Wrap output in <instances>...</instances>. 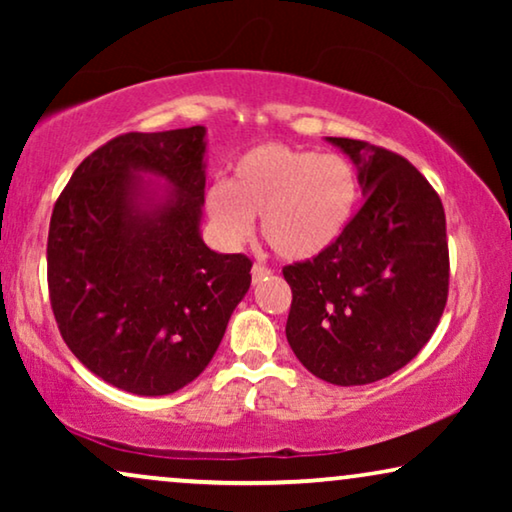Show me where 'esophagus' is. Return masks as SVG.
I'll return each instance as SVG.
<instances>
[{
  "label": "esophagus",
  "mask_w": 512,
  "mask_h": 512,
  "mask_svg": "<svg viewBox=\"0 0 512 512\" xmlns=\"http://www.w3.org/2000/svg\"><path fill=\"white\" fill-rule=\"evenodd\" d=\"M268 275H272V270L268 268V265L256 263L254 268H251V277H254V282H261V279H263V277H268Z\"/></svg>",
  "instance_id": "1"
}]
</instances>
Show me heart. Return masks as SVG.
<instances>
[{
	"label": "heart",
	"instance_id": "b5f03b06",
	"mask_svg": "<svg viewBox=\"0 0 512 512\" xmlns=\"http://www.w3.org/2000/svg\"><path fill=\"white\" fill-rule=\"evenodd\" d=\"M359 179L347 158L286 144H261L237 160L226 186L207 191V212L223 240L240 244L261 219L268 247L286 261H307L345 233Z\"/></svg>",
	"mask_w": 512,
	"mask_h": 512
}]
</instances>
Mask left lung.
<instances>
[{
  "label": "left lung",
  "instance_id": "left-lung-1",
  "mask_svg": "<svg viewBox=\"0 0 512 512\" xmlns=\"http://www.w3.org/2000/svg\"><path fill=\"white\" fill-rule=\"evenodd\" d=\"M359 165L366 200L319 256L284 265L286 340L321 380H384L422 352L450 289L445 209L415 165L361 139L328 137Z\"/></svg>",
  "mask_w": 512,
  "mask_h": 512
}]
</instances>
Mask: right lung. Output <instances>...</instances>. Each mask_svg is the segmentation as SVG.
Masks as SVG:
<instances>
[{
	"mask_svg": "<svg viewBox=\"0 0 512 512\" xmlns=\"http://www.w3.org/2000/svg\"><path fill=\"white\" fill-rule=\"evenodd\" d=\"M205 128L125 132L76 167L48 228V296L62 340L90 373L137 396L193 382L251 284V258L200 237ZM137 171L173 191L141 209Z\"/></svg>",
	"mask_w": 512,
	"mask_h": 512,
	"instance_id": "right-lung-1",
	"label": "right lung"
}]
</instances>
